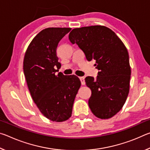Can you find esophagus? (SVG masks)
I'll return each instance as SVG.
<instances>
[{
    "mask_svg": "<svg viewBox=\"0 0 150 150\" xmlns=\"http://www.w3.org/2000/svg\"><path fill=\"white\" fill-rule=\"evenodd\" d=\"M79 79L81 81V84L83 85H84L85 84V77H79Z\"/></svg>",
    "mask_w": 150,
    "mask_h": 150,
    "instance_id": "esophagus-1",
    "label": "esophagus"
}]
</instances>
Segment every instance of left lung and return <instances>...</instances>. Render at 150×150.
I'll return each instance as SVG.
<instances>
[{
  "mask_svg": "<svg viewBox=\"0 0 150 150\" xmlns=\"http://www.w3.org/2000/svg\"><path fill=\"white\" fill-rule=\"evenodd\" d=\"M69 39L88 62L95 61L98 70L96 79L85 78L92 93L88 99L91 111L101 119L112 117L122 108L130 90L131 69L126 46L112 30L103 26L75 28Z\"/></svg>",
  "mask_w": 150,
  "mask_h": 150,
  "instance_id": "1",
  "label": "left lung"
}]
</instances>
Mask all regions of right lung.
Returning <instances> with one entry per match:
<instances>
[{
  "instance_id": "1",
  "label": "right lung",
  "mask_w": 150,
  "mask_h": 150,
  "mask_svg": "<svg viewBox=\"0 0 150 150\" xmlns=\"http://www.w3.org/2000/svg\"><path fill=\"white\" fill-rule=\"evenodd\" d=\"M70 28H48L38 33L27 48L23 69L33 100L45 117L63 122L71 116L73 105L81 81L75 75L59 71L57 45ZM57 69V70L56 69Z\"/></svg>"
}]
</instances>
